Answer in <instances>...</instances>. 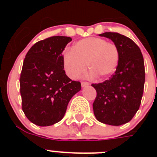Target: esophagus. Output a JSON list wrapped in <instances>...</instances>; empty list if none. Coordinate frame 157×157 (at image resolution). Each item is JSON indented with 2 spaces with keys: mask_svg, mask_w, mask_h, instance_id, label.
I'll list each match as a JSON object with an SVG mask.
<instances>
[{
  "mask_svg": "<svg viewBox=\"0 0 157 157\" xmlns=\"http://www.w3.org/2000/svg\"><path fill=\"white\" fill-rule=\"evenodd\" d=\"M81 85H82V87H86V86H89L90 84H89L88 82H82L81 83Z\"/></svg>",
  "mask_w": 157,
  "mask_h": 157,
  "instance_id": "esophagus-1",
  "label": "esophagus"
}]
</instances>
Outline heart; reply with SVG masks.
<instances>
[{"label": "heart", "instance_id": "1", "mask_svg": "<svg viewBox=\"0 0 157 157\" xmlns=\"http://www.w3.org/2000/svg\"><path fill=\"white\" fill-rule=\"evenodd\" d=\"M87 67L91 76L108 78L117 68L119 50L115 44L100 37H87L78 41L63 56V65L71 78H78Z\"/></svg>", "mask_w": 157, "mask_h": 157}]
</instances>
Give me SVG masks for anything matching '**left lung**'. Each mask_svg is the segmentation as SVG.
Here are the masks:
<instances>
[{
    "label": "left lung",
    "mask_w": 157,
    "mask_h": 157,
    "mask_svg": "<svg viewBox=\"0 0 157 157\" xmlns=\"http://www.w3.org/2000/svg\"><path fill=\"white\" fill-rule=\"evenodd\" d=\"M112 40L119 50V63L109 80L92 84L97 91L93 104L96 119L112 126L125 124L139 109L145 85V64L141 49L119 33L99 34Z\"/></svg>",
    "instance_id": "8db88e82"
}]
</instances>
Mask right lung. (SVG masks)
Listing matches in <instances>:
<instances>
[{
	"mask_svg": "<svg viewBox=\"0 0 157 157\" xmlns=\"http://www.w3.org/2000/svg\"><path fill=\"white\" fill-rule=\"evenodd\" d=\"M70 37L53 36L35 43L27 52L19 85L25 116L40 127L53 125L64 116L81 83L65 74L63 55Z\"/></svg>",
	"mask_w": 157,
	"mask_h": 157,
	"instance_id": "right-lung-1",
	"label": "right lung"
}]
</instances>
